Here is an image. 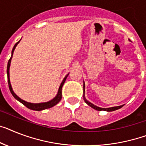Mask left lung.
<instances>
[{
  "label": "left lung",
  "mask_w": 146,
  "mask_h": 146,
  "mask_svg": "<svg viewBox=\"0 0 146 146\" xmlns=\"http://www.w3.org/2000/svg\"><path fill=\"white\" fill-rule=\"evenodd\" d=\"M83 97H84V102H86V104H87L88 105L91 107L93 109L96 110H98V111H101V110H104V111H108V112H111V111H114V110H116L118 109H120L121 108L123 107V105H120V106H117V107H113V108H99V107H98V106L95 105L93 104H92L91 102H90L89 101L86 99V98H85V83L84 81V95H83Z\"/></svg>",
  "instance_id": "1"
}]
</instances>
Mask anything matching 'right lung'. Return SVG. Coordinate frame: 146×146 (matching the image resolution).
Masks as SVG:
<instances>
[{
	"instance_id": "1",
	"label": "right lung",
	"mask_w": 146,
	"mask_h": 146,
	"mask_svg": "<svg viewBox=\"0 0 146 146\" xmlns=\"http://www.w3.org/2000/svg\"><path fill=\"white\" fill-rule=\"evenodd\" d=\"M20 41L21 39L16 43V44L14 45L13 47V50H12V55H11V57L10 59L8 61V64H7V79H8V84H9V90H10V92L12 93V95L13 96V97L15 98V99L18 100L19 102H21V104H23L24 105L26 106L27 108L29 109L33 110H36V111H41V110H45V109H48V108H52L54 106H55L56 104L59 103L60 102V100L62 98V87L63 86V84H64L65 81H66V78L68 77V73L67 75L64 78V79L62 80V83L60 84V87H59V90H58V92H57V94H56V96L51 99L50 101L49 102H42V103H31V102H25L24 100H22L21 98L19 97V96H17L16 94L13 91V88H12V86H11V84H10V79H9V67H10V63H11V60H12V58H13V52H14V50H15V48L16 46L18 45L19 42H20Z\"/></svg>"
}]
</instances>
